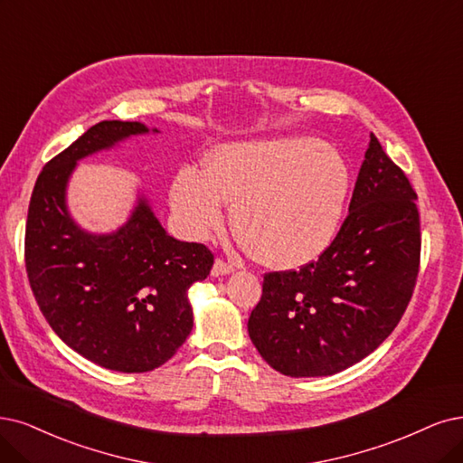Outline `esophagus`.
<instances>
[{
    "label": "esophagus",
    "mask_w": 463,
    "mask_h": 463,
    "mask_svg": "<svg viewBox=\"0 0 463 463\" xmlns=\"http://www.w3.org/2000/svg\"><path fill=\"white\" fill-rule=\"evenodd\" d=\"M234 270V265L232 263H227L222 260H217L212 267V277H227L231 275V272Z\"/></svg>",
    "instance_id": "1"
}]
</instances>
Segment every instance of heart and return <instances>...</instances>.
<instances>
[{
    "label": "heart",
    "mask_w": 463,
    "mask_h": 463,
    "mask_svg": "<svg viewBox=\"0 0 463 463\" xmlns=\"http://www.w3.org/2000/svg\"><path fill=\"white\" fill-rule=\"evenodd\" d=\"M171 208L184 232L208 238L232 203V231L258 261L298 269L317 261L339 232L351 169L335 146L313 137L215 146L205 167L183 165Z\"/></svg>",
    "instance_id": "b5f03b06"
}]
</instances>
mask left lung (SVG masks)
Segmentation results:
<instances>
[{"instance_id": "left-lung-1", "label": "left lung", "mask_w": 463, "mask_h": 463, "mask_svg": "<svg viewBox=\"0 0 463 463\" xmlns=\"http://www.w3.org/2000/svg\"><path fill=\"white\" fill-rule=\"evenodd\" d=\"M416 193L375 135L349 215L318 261L269 272L248 320L251 344L277 372L317 378L378 349L404 315L420 267Z\"/></svg>"}]
</instances>
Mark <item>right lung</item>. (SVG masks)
Returning a JSON list of instances; mask_svg holds the SVG:
<instances>
[{"label":"right lung","mask_w":463,"mask_h":463,"mask_svg":"<svg viewBox=\"0 0 463 463\" xmlns=\"http://www.w3.org/2000/svg\"><path fill=\"white\" fill-rule=\"evenodd\" d=\"M160 133L105 119L51 160L33 186L26 272L49 326L88 361L139 373L167 363L193 330L188 288L210 275L212 251L169 236L143 191L124 225L90 232L68 210L78 162L131 137Z\"/></svg>","instance_id":"obj_1"}]
</instances>
